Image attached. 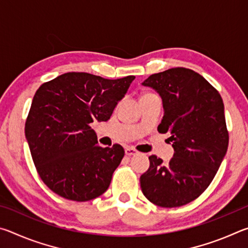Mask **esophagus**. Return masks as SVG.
<instances>
[{"label": "esophagus", "instance_id": "esophagus-1", "mask_svg": "<svg viewBox=\"0 0 248 248\" xmlns=\"http://www.w3.org/2000/svg\"><path fill=\"white\" fill-rule=\"evenodd\" d=\"M124 153H125V155H128V156H132V155H136L138 152H137V150H134L133 148H125Z\"/></svg>", "mask_w": 248, "mask_h": 248}]
</instances>
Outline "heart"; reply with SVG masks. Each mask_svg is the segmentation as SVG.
Here are the masks:
<instances>
[{
  "instance_id": "1",
  "label": "heart",
  "mask_w": 248,
  "mask_h": 248,
  "mask_svg": "<svg viewBox=\"0 0 248 248\" xmlns=\"http://www.w3.org/2000/svg\"><path fill=\"white\" fill-rule=\"evenodd\" d=\"M148 95H153V93H145V94L142 95V97H143V96H148Z\"/></svg>"
}]
</instances>
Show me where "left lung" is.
<instances>
[{"label": "left lung", "mask_w": 248, "mask_h": 248, "mask_svg": "<svg viewBox=\"0 0 248 248\" xmlns=\"http://www.w3.org/2000/svg\"><path fill=\"white\" fill-rule=\"evenodd\" d=\"M142 85L162 97L164 116L157 130L170 133L175 152L166 164L151 155L141 189L158 207H180L207 189L228 151L223 100L207 79L186 68L152 74Z\"/></svg>", "instance_id": "left-lung-1"}]
</instances>
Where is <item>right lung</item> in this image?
Segmentation results:
<instances>
[{
	"instance_id": "obj_1",
	"label": "right lung",
	"mask_w": 248,
	"mask_h": 248,
	"mask_svg": "<svg viewBox=\"0 0 248 248\" xmlns=\"http://www.w3.org/2000/svg\"><path fill=\"white\" fill-rule=\"evenodd\" d=\"M134 78L69 72L37 90L25 136L41 180L57 195L82 202L108 189L124 150L99 146L91 124L110 118Z\"/></svg>"
}]
</instances>
